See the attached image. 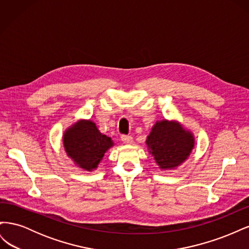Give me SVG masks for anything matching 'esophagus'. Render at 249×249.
<instances>
[{"mask_svg": "<svg viewBox=\"0 0 249 249\" xmlns=\"http://www.w3.org/2000/svg\"><path fill=\"white\" fill-rule=\"evenodd\" d=\"M120 139H122V141L124 143H125V144H131L132 141H133L132 136H129V135H122V137H120Z\"/></svg>", "mask_w": 249, "mask_h": 249, "instance_id": "34e87169", "label": "esophagus"}]
</instances>
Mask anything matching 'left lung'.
Masks as SVG:
<instances>
[{"mask_svg": "<svg viewBox=\"0 0 249 249\" xmlns=\"http://www.w3.org/2000/svg\"><path fill=\"white\" fill-rule=\"evenodd\" d=\"M146 143L159 166L167 169L187 159L194 146V139L178 124L163 120L155 124Z\"/></svg>", "mask_w": 249, "mask_h": 249, "instance_id": "left-lung-1", "label": "left lung"}]
</instances>
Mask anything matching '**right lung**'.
Listing matches in <instances>:
<instances>
[{
  "instance_id": "right-lung-1",
  "label": "right lung",
  "mask_w": 249,
  "mask_h": 249,
  "mask_svg": "<svg viewBox=\"0 0 249 249\" xmlns=\"http://www.w3.org/2000/svg\"><path fill=\"white\" fill-rule=\"evenodd\" d=\"M63 142L67 155L87 170L96 168L106 150L113 145L111 138L101 134L90 120L78 123L67 130Z\"/></svg>"
}]
</instances>
